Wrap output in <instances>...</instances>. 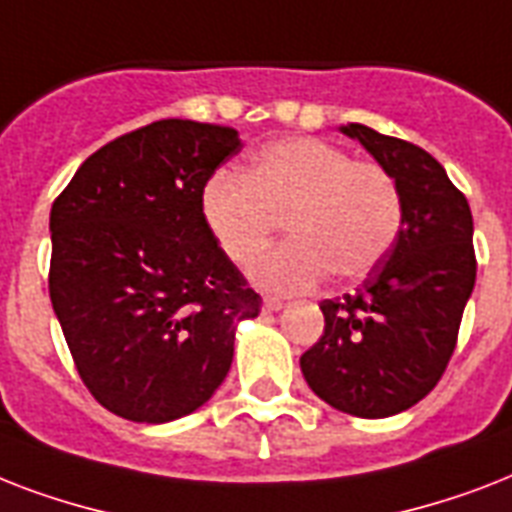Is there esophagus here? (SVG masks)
<instances>
[{
  "label": "esophagus",
  "instance_id": "34e87169",
  "mask_svg": "<svg viewBox=\"0 0 512 512\" xmlns=\"http://www.w3.org/2000/svg\"><path fill=\"white\" fill-rule=\"evenodd\" d=\"M263 308L268 313H276V311H281V308H284V300H281V297H276V295H265L263 297Z\"/></svg>",
  "mask_w": 512,
  "mask_h": 512
}]
</instances>
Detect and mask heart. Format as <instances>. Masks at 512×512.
<instances>
[{
	"label": "heart",
	"instance_id": "heart-1",
	"mask_svg": "<svg viewBox=\"0 0 512 512\" xmlns=\"http://www.w3.org/2000/svg\"><path fill=\"white\" fill-rule=\"evenodd\" d=\"M199 209L233 263L260 252L284 217L292 239L249 265V276L276 292L311 289L329 271L342 281L364 279L388 257L404 225L396 177L319 138L273 140L244 175L220 167L201 185Z\"/></svg>",
	"mask_w": 512,
	"mask_h": 512
}]
</instances>
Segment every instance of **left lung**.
Masks as SVG:
<instances>
[{"label": "left lung", "mask_w": 512, "mask_h": 512, "mask_svg": "<svg viewBox=\"0 0 512 512\" xmlns=\"http://www.w3.org/2000/svg\"><path fill=\"white\" fill-rule=\"evenodd\" d=\"M342 132L396 177L404 225L353 295L321 303L324 335L300 369L329 406L377 420L422 401L446 372L476 284L473 215L428 151L364 124Z\"/></svg>", "instance_id": "8db88e82"}]
</instances>
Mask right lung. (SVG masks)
<instances>
[{
	"label": "right lung",
	"mask_w": 512,
	"mask_h": 512,
	"mask_svg": "<svg viewBox=\"0 0 512 512\" xmlns=\"http://www.w3.org/2000/svg\"><path fill=\"white\" fill-rule=\"evenodd\" d=\"M241 151L223 124L162 119L98 148L52 204L50 300L95 401L132 422L207 404L260 295L220 252L199 193Z\"/></svg>",
	"instance_id": "add662e5"
}]
</instances>
